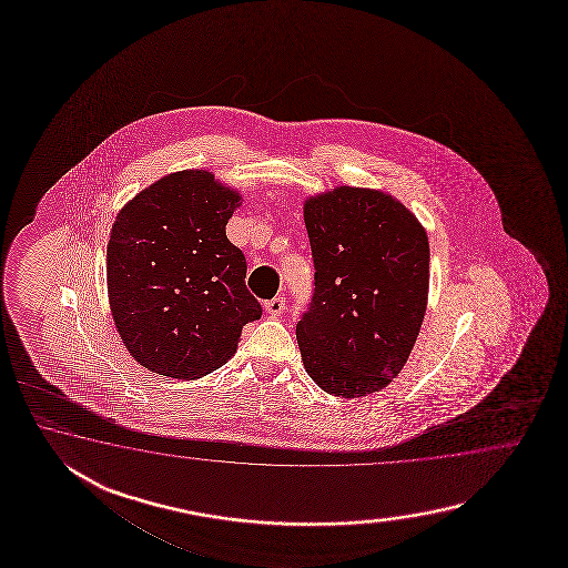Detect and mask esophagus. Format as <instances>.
Here are the masks:
<instances>
[{
  "label": "esophagus",
  "mask_w": 568,
  "mask_h": 568,
  "mask_svg": "<svg viewBox=\"0 0 568 568\" xmlns=\"http://www.w3.org/2000/svg\"><path fill=\"white\" fill-rule=\"evenodd\" d=\"M264 306H266V313L270 314V316H280V314L286 311V298H284V296H276V298L267 301Z\"/></svg>",
  "instance_id": "1"
}]
</instances>
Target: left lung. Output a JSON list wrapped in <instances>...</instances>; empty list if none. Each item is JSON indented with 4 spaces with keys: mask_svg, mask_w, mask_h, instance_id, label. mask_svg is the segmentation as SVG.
<instances>
[{
    "mask_svg": "<svg viewBox=\"0 0 568 568\" xmlns=\"http://www.w3.org/2000/svg\"><path fill=\"white\" fill-rule=\"evenodd\" d=\"M313 296L296 325L306 374L338 398L402 372L428 301V237L396 199L341 186L304 205Z\"/></svg>",
    "mask_w": 568,
    "mask_h": 568,
    "instance_id": "left-lung-1",
    "label": "left lung"
}]
</instances>
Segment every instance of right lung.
<instances>
[{"label":"right lung","mask_w":568,"mask_h":568,"mask_svg":"<svg viewBox=\"0 0 568 568\" xmlns=\"http://www.w3.org/2000/svg\"><path fill=\"white\" fill-rule=\"evenodd\" d=\"M240 194L205 170L164 176L121 209L108 245L109 304L133 359L196 379L225 365L262 316L225 225Z\"/></svg>","instance_id":"obj_1"}]
</instances>
